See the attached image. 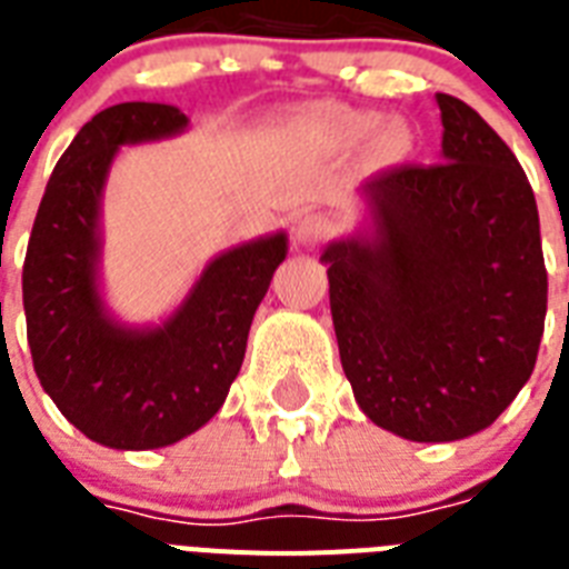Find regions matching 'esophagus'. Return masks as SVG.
<instances>
[{"label":"esophagus","instance_id":"34e87169","mask_svg":"<svg viewBox=\"0 0 569 569\" xmlns=\"http://www.w3.org/2000/svg\"><path fill=\"white\" fill-rule=\"evenodd\" d=\"M330 232H333V221H330L328 214H303L301 221L295 223V248L301 250H312L319 248L321 241L330 239Z\"/></svg>","mask_w":569,"mask_h":569}]
</instances>
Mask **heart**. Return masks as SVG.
Returning <instances> with one entry per match:
<instances>
[{
	"instance_id": "1",
	"label": "heart",
	"mask_w": 569,
	"mask_h": 569,
	"mask_svg": "<svg viewBox=\"0 0 569 569\" xmlns=\"http://www.w3.org/2000/svg\"><path fill=\"white\" fill-rule=\"evenodd\" d=\"M301 123L307 136L316 138L319 144L333 147V150H348V147H357L372 136L369 159L375 164L405 162L410 147H413V136L401 120H383L378 127V114H372V111L346 109V106H333V102L312 106L303 114Z\"/></svg>"
}]
</instances>
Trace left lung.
<instances>
[{"instance_id":"obj_1","label":"left lung","mask_w":569,"mask_h":569,"mask_svg":"<svg viewBox=\"0 0 569 569\" xmlns=\"http://www.w3.org/2000/svg\"><path fill=\"white\" fill-rule=\"evenodd\" d=\"M442 159L366 182L330 241V312L360 410L413 442L485 431L535 372L547 268L535 191L467 102L437 93Z\"/></svg>"}]
</instances>
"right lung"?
<instances>
[{
	"instance_id": "1",
	"label": "right lung",
	"mask_w": 569,
	"mask_h": 569,
	"mask_svg": "<svg viewBox=\"0 0 569 569\" xmlns=\"http://www.w3.org/2000/svg\"><path fill=\"white\" fill-rule=\"evenodd\" d=\"M164 102L93 114L49 177L22 266L31 363L67 422L120 451L173 446L203 428L230 392L248 330L286 259L283 230L223 250L159 325H127L100 289L102 191L120 147L180 136Z\"/></svg>"
}]
</instances>
